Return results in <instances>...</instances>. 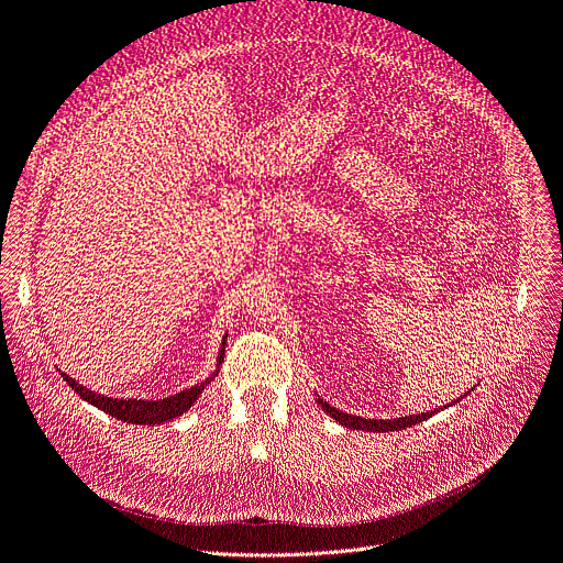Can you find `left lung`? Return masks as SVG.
<instances>
[{"label":"left lung","instance_id":"1","mask_svg":"<svg viewBox=\"0 0 563 563\" xmlns=\"http://www.w3.org/2000/svg\"><path fill=\"white\" fill-rule=\"evenodd\" d=\"M460 400V398H457ZM320 402V407L329 413V417H333L340 426H345V428H354V430H371V432H390V430H405V428H411V426H417V423H421V421H426V419H430L432 413H434V409L432 411H421V413H411V417H402V419H386V421H377V419H361V417H352V413H345V411H340V409H335V407H331L329 402H324L322 398L317 400Z\"/></svg>","mask_w":563,"mask_h":563}]
</instances>
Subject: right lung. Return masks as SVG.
<instances>
[{
	"instance_id": "obj_1",
	"label": "right lung",
	"mask_w": 563,
	"mask_h": 563,
	"mask_svg": "<svg viewBox=\"0 0 563 563\" xmlns=\"http://www.w3.org/2000/svg\"><path fill=\"white\" fill-rule=\"evenodd\" d=\"M223 356H225V342L221 347V354H218V365L223 363ZM62 377L89 405L103 409L106 413H110V417H114L119 421L140 423V426H156V423H165V421H173V419L181 417V413L186 409H190V405L200 398V394L205 390V384H209V379H213V377H209L207 382H202L198 386H190V388L181 390V394L163 398V400H135V398L119 400V398H108V396H101V394H93V390L85 388L82 384H78L76 379L68 377L66 373H62Z\"/></svg>"
}]
</instances>
